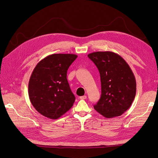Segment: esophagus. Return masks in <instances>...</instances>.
<instances>
[{
    "label": "esophagus",
    "instance_id": "esophagus-1",
    "mask_svg": "<svg viewBox=\"0 0 158 158\" xmlns=\"http://www.w3.org/2000/svg\"><path fill=\"white\" fill-rule=\"evenodd\" d=\"M86 98H87V96H85V95L80 97V99H81V100H85Z\"/></svg>",
    "mask_w": 158,
    "mask_h": 158
}]
</instances>
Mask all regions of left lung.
<instances>
[{"label": "left lung", "mask_w": 158, "mask_h": 158, "mask_svg": "<svg viewBox=\"0 0 158 158\" xmlns=\"http://www.w3.org/2000/svg\"><path fill=\"white\" fill-rule=\"evenodd\" d=\"M100 74L102 94L94 109L104 117L121 116L132 103L136 93V78L129 64L112 51L89 54Z\"/></svg>", "instance_id": "left-lung-1"}]
</instances>
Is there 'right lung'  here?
<instances>
[{
  "label": "right lung",
  "instance_id": "1",
  "mask_svg": "<svg viewBox=\"0 0 158 158\" xmlns=\"http://www.w3.org/2000/svg\"><path fill=\"white\" fill-rule=\"evenodd\" d=\"M74 54H52L35 66L28 85L29 100L44 116L56 119L73 106L75 97L67 79L69 66L77 58Z\"/></svg>",
  "mask_w": 158,
  "mask_h": 158
}]
</instances>
